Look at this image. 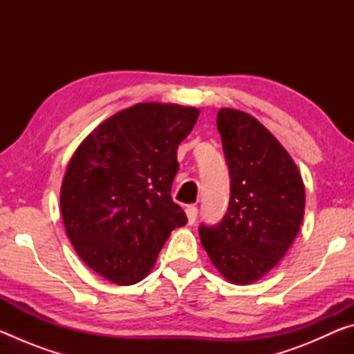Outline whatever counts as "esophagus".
<instances>
[{"label":"esophagus","mask_w":354,"mask_h":354,"mask_svg":"<svg viewBox=\"0 0 354 354\" xmlns=\"http://www.w3.org/2000/svg\"><path fill=\"white\" fill-rule=\"evenodd\" d=\"M185 214H187L189 225H194L196 217H198V209H196V206H187L185 207Z\"/></svg>","instance_id":"34e87169"}]
</instances>
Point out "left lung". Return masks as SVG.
Returning <instances> with one entry per match:
<instances>
[{
  "instance_id": "left-lung-1",
  "label": "left lung",
  "mask_w": 354,
  "mask_h": 354,
  "mask_svg": "<svg viewBox=\"0 0 354 354\" xmlns=\"http://www.w3.org/2000/svg\"><path fill=\"white\" fill-rule=\"evenodd\" d=\"M217 129L231 196L217 225H200L201 243L234 284L254 283L283 259L304 215V185L284 147L248 113L220 109Z\"/></svg>"
}]
</instances>
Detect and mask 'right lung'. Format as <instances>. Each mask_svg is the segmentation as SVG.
Listing matches in <instances>:
<instances>
[{
  "label": "right lung",
  "instance_id": "1",
  "mask_svg": "<svg viewBox=\"0 0 354 354\" xmlns=\"http://www.w3.org/2000/svg\"><path fill=\"white\" fill-rule=\"evenodd\" d=\"M200 115L195 107L140 103L87 136L65 171L61 211L82 262L118 286L151 272L175 227L187 223L171 200L176 149Z\"/></svg>",
  "mask_w": 354,
  "mask_h": 354
}]
</instances>
